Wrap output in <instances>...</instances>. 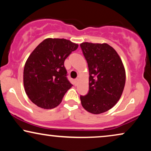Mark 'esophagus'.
I'll list each match as a JSON object with an SVG mask.
<instances>
[{
    "mask_svg": "<svg viewBox=\"0 0 151 151\" xmlns=\"http://www.w3.org/2000/svg\"><path fill=\"white\" fill-rule=\"evenodd\" d=\"M77 81H78V79H74V86H77Z\"/></svg>",
    "mask_w": 151,
    "mask_h": 151,
    "instance_id": "obj_1",
    "label": "esophagus"
}]
</instances>
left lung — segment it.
I'll return each mask as SVG.
<instances>
[{
  "mask_svg": "<svg viewBox=\"0 0 151 151\" xmlns=\"http://www.w3.org/2000/svg\"><path fill=\"white\" fill-rule=\"evenodd\" d=\"M89 70V90L80 96L87 111L100 114L111 109L121 98L125 83L123 62L115 49L107 44L80 45Z\"/></svg>",
  "mask_w": 151,
  "mask_h": 151,
  "instance_id": "left-lung-1",
  "label": "left lung"
}]
</instances>
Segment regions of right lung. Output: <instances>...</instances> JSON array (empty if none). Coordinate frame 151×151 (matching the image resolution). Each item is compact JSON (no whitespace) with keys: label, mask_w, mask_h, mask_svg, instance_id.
Listing matches in <instances>:
<instances>
[{"label":"right lung","mask_w":151,"mask_h":151,"mask_svg":"<svg viewBox=\"0 0 151 151\" xmlns=\"http://www.w3.org/2000/svg\"><path fill=\"white\" fill-rule=\"evenodd\" d=\"M78 46L66 39L47 38L28 57L24 70V86L28 97L37 106L55 108L72 87L64 62Z\"/></svg>","instance_id":"right-lung-1"}]
</instances>
